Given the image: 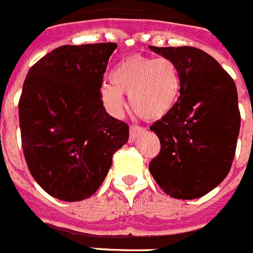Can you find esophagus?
I'll list each match as a JSON object with an SVG mask.
<instances>
[{"mask_svg": "<svg viewBox=\"0 0 253 253\" xmlns=\"http://www.w3.org/2000/svg\"><path fill=\"white\" fill-rule=\"evenodd\" d=\"M142 132H145V128H142V126H138V125H130V128H129V137L130 140H134V138L140 136Z\"/></svg>", "mask_w": 253, "mask_h": 253, "instance_id": "esophagus-1", "label": "esophagus"}]
</instances>
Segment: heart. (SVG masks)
<instances>
[{
    "instance_id": "1",
    "label": "heart",
    "mask_w": 253,
    "mask_h": 253,
    "mask_svg": "<svg viewBox=\"0 0 253 253\" xmlns=\"http://www.w3.org/2000/svg\"><path fill=\"white\" fill-rule=\"evenodd\" d=\"M181 90L178 66L169 58L130 56L112 70L111 84H102L100 96L108 109L120 113L123 94L132 111L144 120H159L173 108Z\"/></svg>"
}]
</instances>
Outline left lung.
Wrapping results in <instances>:
<instances>
[{
  "label": "left lung",
  "mask_w": 253,
  "mask_h": 253,
  "mask_svg": "<svg viewBox=\"0 0 253 253\" xmlns=\"http://www.w3.org/2000/svg\"><path fill=\"white\" fill-rule=\"evenodd\" d=\"M149 49L174 61L181 75L180 97L151 126L161 148L149 170L170 197L197 199L217 187L231 169L240 130L236 85L201 49Z\"/></svg>",
  "instance_id": "obj_1"
}]
</instances>
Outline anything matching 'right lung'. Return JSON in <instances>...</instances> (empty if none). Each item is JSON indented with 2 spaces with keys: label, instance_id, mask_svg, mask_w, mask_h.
Here are the masks:
<instances>
[{
  "label": "right lung",
  "instance_id": "1",
  "mask_svg": "<svg viewBox=\"0 0 253 253\" xmlns=\"http://www.w3.org/2000/svg\"><path fill=\"white\" fill-rule=\"evenodd\" d=\"M117 43L64 45L28 72L18 102L21 142L33 178L62 201L97 191L129 126L108 115L100 88Z\"/></svg>",
  "mask_w": 253,
  "mask_h": 253
}]
</instances>
